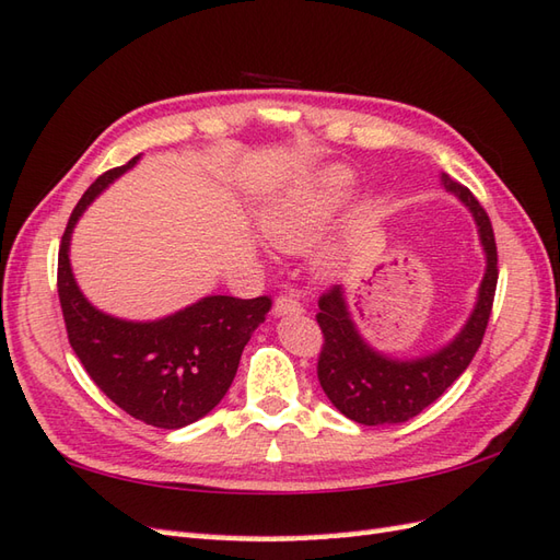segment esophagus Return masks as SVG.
I'll return each instance as SVG.
<instances>
[{"mask_svg":"<svg viewBox=\"0 0 560 560\" xmlns=\"http://www.w3.org/2000/svg\"><path fill=\"white\" fill-rule=\"evenodd\" d=\"M273 313L277 315H301L303 305L295 293H281L277 301H273Z\"/></svg>","mask_w":560,"mask_h":560,"instance_id":"esophagus-1","label":"esophagus"}]
</instances>
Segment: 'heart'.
Returning <instances> with one entry per match:
<instances>
[{
  "label": "heart",
  "mask_w": 560,
  "mask_h": 560,
  "mask_svg": "<svg viewBox=\"0 0 560 560\" xmlns=\"http://www.w3.org/2000/svg\"><path fill=\"white\" fill-rule=\"evenodd\" d=\"M351 175L347 171H327L315 180L291 189L289 195L273 201L261 217V231L269 241L299 253L311 247L335 219L341 201L349 197Z\"/></svg>",
  "instance_id": "b5f03b06"
}]
</instances>
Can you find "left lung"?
I'll list each match as a JSON object with an SVG mask.
<instances>
[{
	"mask_svg": "<svg viewBox=\"0 0 560 560\" xmlns=\"http://www.w3.org/2000/svg\"><path fill=\"white\" fill-rule=\"evenodd\" d=\"M445 189L457 195L474 213L486 253V273L467 325L447 347L416 361H395L377 353L361 339L351 323L341 287L319 295L317 325L323 329V351L317 359V377L329 401L363 425L404 423L433 404L467 371L489 325L498 283V249L489 213L467 187L443 173Z\"/></svg>",
	"mask_w": 560,
	"mask_h": 560,
	"instance_id": "8db88e82",
	"label": "left lung"
}]
</instances>
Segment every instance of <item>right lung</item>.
<instances>
[{"label": "right lung", "mask_w": 560, "mask_h": 560, "mask_svg": "<svg viewBox=\"0 0 560 560\" xmlns=\"http://www.w3.org/2000/svg\"><path fill=\"white\" fill-rule=\"evenodd\" d=\"M137 161L103 173L71 211L59 243L57 293L71 349L103 395L135 419L175 431L199 421L223 399L271 299L207 295L156 323H127L83 299L69 267L71 231L96 195Z\"/></svg>", "instance_id": "obj_1"}]
</instances>
